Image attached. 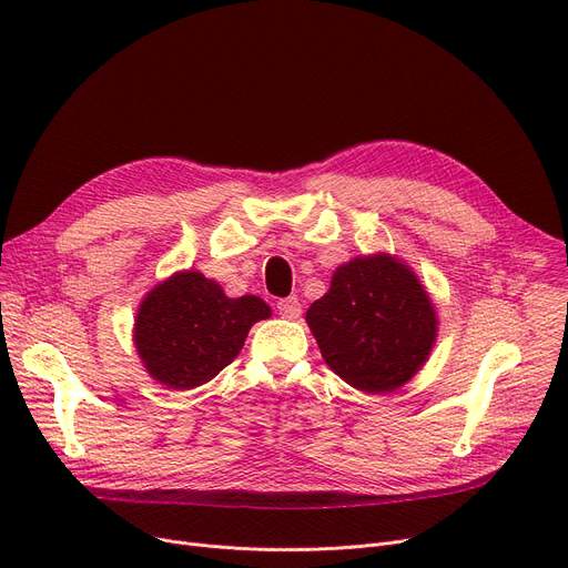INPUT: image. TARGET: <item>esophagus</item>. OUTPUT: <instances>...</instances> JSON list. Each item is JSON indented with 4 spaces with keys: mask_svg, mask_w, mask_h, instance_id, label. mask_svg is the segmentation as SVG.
<instances>
[{
    "mask_svg": "<svg viewBox=\"0 0 568 568\" xmlns=\"http://www.w3.org/2000/svg\"><path fill=\"white\" fill-rule=\"evenodd\" d=\"M276 308L287 320H296V317L302 315V304H300V300H296V296H287V300H281L276 304Z\"/></svg>",
    "mask_w": 568,
    "mask_h": 568,
    "instance_id": "34e87169",
    "label": "esophagus"
}]
</instances>
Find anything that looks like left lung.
Here are the masks:
<instances>
[{"label": "left lung", "instance_id": "left-lung-1", "mask_svg": "<svg viewBox=\"0 0 568 568\" xmlns=\"http://www.w3.org/2000/svg\"><path fill=\"white\" fill-rule=\"evenodd\" d=\"M306 322L326 366L366 394H389L412 379L437 336L428 292L389 253L341 264Z\"/></svg>", "mask_w": 568, "mask_h": 568}]
</instances>
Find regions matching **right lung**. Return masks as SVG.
<instances>
[{"mask_svg": "<svg viewBox=\"0 0 568 568\" xmlns=\"http://www.w3.org/2000/svg\"><path fill=\"white\" fill-rule=\"evenodd\" d=\"M272 315L260 296H225L200 272H176L144 296L135 317V347L156 382L184 392L216 377L242 352L251 326Z\"/></svg>", "mask_w": 568, "mask_h": 568, "instance_id": "1", "label": "right lung"}]
</instances>
